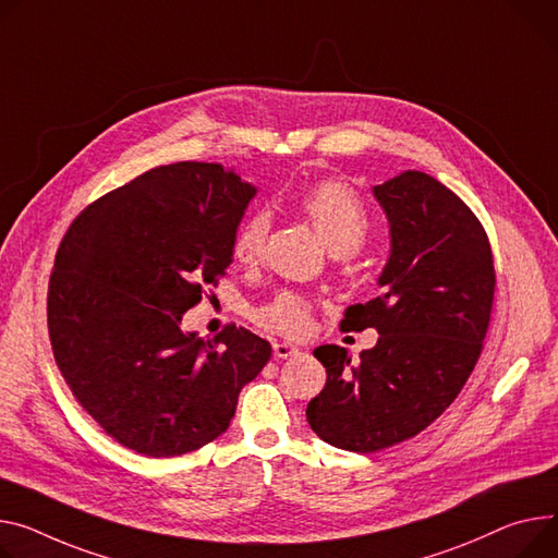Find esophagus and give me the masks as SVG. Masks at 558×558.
Masks as SVG:
<instances>
[{"label":"esophagus","mask_w":558,"mask_h":558,"mask_svg":"<svg viewBox=\"0 0 558 558\" xmlns=\"http://www.w3.org/2000/svg\"><path fill=\"white\" fill-rule=\"evenodd\" d=\"M272 353H275L277 360H288V357L296 355L299 349L292 347V344H288V341H275V344H272Z\"/></svg>","instance_id":"obj_1"}]
</instances>
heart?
Wrapping results in <instances>:
<instances>
[{"label": "heart", "mask_w": 558, "mask_h": 558, "mask_svg": "<svg viewBox=\"0 0 558 558\" xmlns=\"http://www.w3.org/2000/svg\"><path fill=\"white\" fill-rule=\"evenodd\" d=\"M299 207L335 254L355 252L371 232V214L364 201L347 183L324 179L299 196ZM270 232L268 211L256 209L234 228L230 252L241 266L262 259ZM313 304L292 290L277 292L270 302L252 311V322L277 335L299 337L311 328Z\"/></svg>", "instance_id": "b5f03b06"}]
</instances>
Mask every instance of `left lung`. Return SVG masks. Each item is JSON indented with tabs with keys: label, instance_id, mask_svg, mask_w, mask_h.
Returning <instances> with one entry per match:
<instances>
[{
	"label": "left lung",
	"instance_id": "1",
	"mask_svg": "<svg viewBox=\"0 0 558 558\" xmlns=\"http://www.w3.org/2000/svg\"><path fill=\"white\" fill-rule=\"evenodd\" d=\"M373 194L391 223V256L381 294L339 326L375 328L377 344L357 364L341 347L315 349L326 387L306 409L324 442L355 453L400 445L449 409L483 353L496 290L489 236L449 187L404 171Z\"/></svg>",
	"mask_w": 558,
	"mask_h": 558
}]
</instances>
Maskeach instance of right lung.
I'll use <instances>...</instances> for the list:
<instances>
[{
	"instance_id": "right-lung-1",
	"label": "right lung",
	"mask_w": 558,
	"mask_h": 558,
	"mask_svg": "<svg viewBox=\"0 0 558 558\" xmlns=\"http://www.w3.org/2000/svg\"><path fill=\"white\" fill-rule=\"evenodd\" d=\"M254 187L217 162L154 167L69 226L49 279V337L77 404L122 447L174 458L217 440L272 349L181 319L232 264Z\"/></svg>"
}]
</instances>
